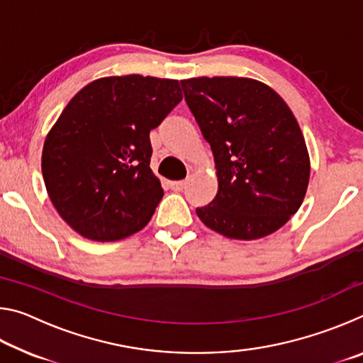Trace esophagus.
I'll list each match as a JSON object with an SVG mask.
<instances>
[{
  "label": "esophagus",
  "instance_id": "1",
  "mask_svg": "<svg viewBox=\"0 0 363 363\" xmlns=\"http://www.w3.org/2000/svg\"><path fill=\"white\" fill-rule=\"evenodd\" d=\"M186 186H187L186 181H173V182H169V189L176 190V192H181V190L186 189Z\"/></svg>",
  "mask_w": 363,
  "mask_h": 363
}]
</instances>
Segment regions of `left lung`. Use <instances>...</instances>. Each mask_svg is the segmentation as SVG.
<instances>
[{
	"instance_id": "left-lung-1",
	"label": "left lung",
	"mask_w": 363,
	"mask_h": 363,
	"mask_svg": "<svg viewBox=\"0 0 363 363\" xmlns=\"http://www.w3.org/2000/svg\"><path fill=\"white\" fill-rule=\"evenodd\" d=\"M181 86L211 145L219 181L214 200L196 208V216L237 240L279 230L303 203L311 173L291 110L274 89L250 78H190Z\"/></svg>"
}]
</instances>
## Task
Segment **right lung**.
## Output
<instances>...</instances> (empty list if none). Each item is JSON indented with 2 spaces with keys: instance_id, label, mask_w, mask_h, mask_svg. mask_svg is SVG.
Instances as JSON below:
<instances>
[{
  "instance_id": "1",
  "label": "right lung",
  "mask_w": 363,
  "mask_h": 363,
  "mask_svg": "<svg viewBox=\"0 0 363 363\" xmlns=\"http://www.w3.org/2000/svg\"><path fill=\"white\" fill-rule=\"evenodd\" d=\"M182 101L179 82L143 75L96 79L67 104L45 140L46 190L89 240L144 229L163 189L150 169V131Z\"/></svg>"
}]
</instances>
